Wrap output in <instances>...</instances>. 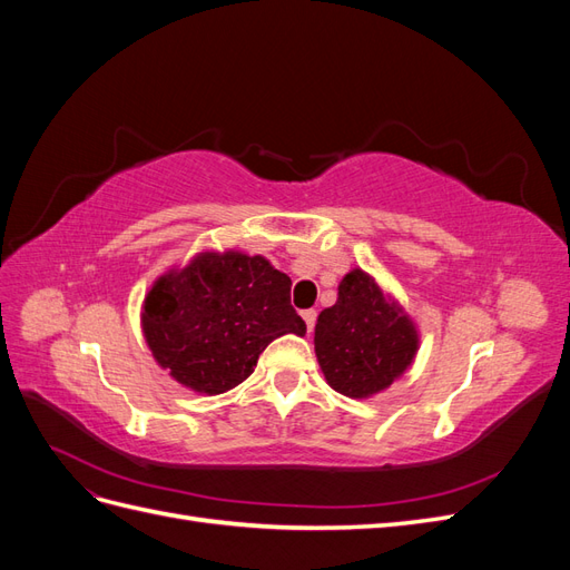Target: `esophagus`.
<instances>
[{"mask_svg":"<svg viewBox=\"0 0 570 570\" xmlns=\"http://www.w3.org/2000/svg\"><path fill=\"white\" fill-rule=\"evenodd\" d=\"M302 318H304V323H306V331L312 333V331H314V323H316V312H314V308H304Z\"/></svg>","mask_w":570,"mask_h":570,"instance_id":"esophagus-1","label":"esophagus"}]
</instances>
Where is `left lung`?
<instances>
[{
	"instance_id": "1",
	"label": "left lung",
	"mask_w": 570,
	"mask_h": 570,
	"mask_svg": "<svg viewBox=\"0 0 570 570\" xmlns=\"http://www.w3.org/2000/svg\"><path fill=\"white\" fill-rule=\"evenodd\" d=\"M419 347V325L364 268L344 275L337 302L316 321L318 366L327 385L350 400H368L400 381Z\"/></svg>"
}]
</instances>
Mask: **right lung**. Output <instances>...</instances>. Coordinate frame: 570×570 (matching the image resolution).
<instances>
[{
	"mask_svg": "<svg viewBox=\"0 0 570 570\" xmlns=\"http://www.w3.org/2000/svg\"><path fill=\"white\" fill-rule=\"evenodd\" d=\"M289 285L262 254L202 249L151 283L140 312L147 347L183 387L228 392L254 373L275 337L306 333Z\"/></svg>",
	"mask_w": 570,
	"mask_h": 570,
	"instance_id": "add662e5",
	"label": "right lung"
}]
</instances>
